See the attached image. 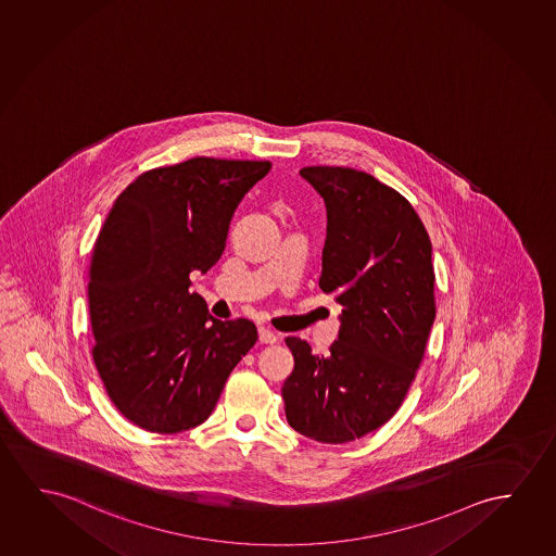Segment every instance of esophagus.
Here are the masks:
<instances>
[{
  "label": "esophagus",
  "mask_w": 556,
  "mask_h": 556,
  "mask_svg": "<svg viewBox=\"0 0 556 556\" xmlns=\"http://www.w3.org/2000/svg\"><path fill=\"white\" fill-rule=\"evenodd\" d=\"M260 341L264 342V344H275V342H279V334L274 333L269 327H260Z\"/></svg>",
  "instance_id": "1"
}]
</instances>
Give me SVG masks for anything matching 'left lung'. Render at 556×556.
<instances>
[{"mask_svg": "<svg viewBox=\"0 0 556 556\" xmlns=\"http://www.w3.org/2000/svg\"><path fill=\"white\" fill-rule=\"evenodd\" d=\"M327 210L319 289L341 306L327 354L287 337V421L319 443L356 441L401 408L435 321L431 240L410 202L368 173L304 167Z\"/></svg>", "mask_w": 556, "mask_h": 556, "instance_id": "8db88e82", "label": "left lung"}]
</instances>
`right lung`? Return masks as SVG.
<instances>
[{
	"mask_svg": "<svg viewBox=\"0 0 556 556\" xmlns=\"http://www.w3.org/2000/svg\"><path fill=\"white\" fill-rule=\"evenodd\" d=\"M269 162L192 157L140 175L115 200L96 240L88 304L98 374L117 410L152 433L210 418L256 344V325L222 321L190 292L214 267L242 198Z\"/></svg>",
	"mask_w": 556,
	"mask_h": 556,
	"instance_id": "add662e5",
	"label": "right lung"
}]
</instances>
